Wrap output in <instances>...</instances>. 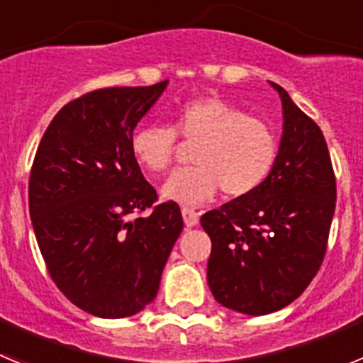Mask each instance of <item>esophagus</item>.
Here are the masks:
<instances>
[{"mask_svg":"<svg viewBox=\"0 0 363 363\" xmlns=\"http://www.w3.org/2000/svg\"><path fill=\"white\" fill-rule=\"evenodd\" d=\"M182 216H184V221L187 227H196L198 221H200V214L194 209H189V207L182 209Z\"/></svg>","mask_w":363,"mask_h":363,"instance_id":"esophagus-1","label":"esophagus"}]
</instances>
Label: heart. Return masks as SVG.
<instances>
[{"mask_svg":"<svg viewBox=\"0 0 363 363\" xmlns=\"http://www.w3.org/2000/svg\"><path fill=\"white\" fill-rule=\"evenodd\" d=\"M178 133L198 143L194 167L169 176L162 196L185 207L209 201L218 191L247 196L267 182L278 162L280 142L271 125L220 98H200L176 111L174 125H142L130 136V152L143 171L160 174L174 158Z\"/></svg>","mask_w":363,"mask_h":363,"instance_id":"heart-1","label":"heart"}]
</instances>
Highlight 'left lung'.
<instances>
[{"label":"left lung","instance_id":"obj_1","mask_svg":"<svg viewBox=\"0 0 363 363\" xmlns=\"http://www.w3.org/2000/svg\"><path fill=\"white\" fill-rule=\"evenodd\" d=\"M284 133L271 176L255 192L209 211L207 281L218 303L262 316L296 300L318 272L336 205L322 130L280 85Z\"/></svg>","mask_w":363,"mask_h":363}]
</instances>
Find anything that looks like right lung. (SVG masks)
I'll return each mask as SVG.
<instances>
[{
  "label": "right lung",
  "instance_id": "right-lung-1",
  "mask_svg": "<svg viewBox=\"0 0 363 363\" xmlns=\"http://www.w3.org/2000/svg\"><path fill=\"white\" fill-rule=\"evenodd\" d=\"M169 82L111 86L72 99L45 130L28 179V211L50 278L74 306L125 318L156 298L184 229L178 203L158 194L130 136ZM152 208L145 218L134 212Z\"/></svg>",
  "mask_w": 363,
  "mask_h": 363
}]
</instances>
